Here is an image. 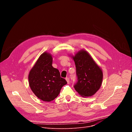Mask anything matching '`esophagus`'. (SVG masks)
Wrapping results in <instances>:
<instances>
[{
	"mask_svg": "<svg viewBox=\"0 0 132 132\" xmlns=\"http://www.w3.org/2000/svg\"><path fill=\"white\" fill-rule=\"evenodd\" d=\"M66 80L67 81V84H68L69 83V78H68V77H67V78H66Z\"/></svg>",
	"mask_w": 132,
	"mask_h": 132,
	"instance_id": "obj_1",
	"label": "esophagus"
}]
</instances>
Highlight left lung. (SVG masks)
<instances>
[{
	"mask_svg": "<svg viewBox=\"0 0 132 132\" xmlns=\"http://www.w3.org/2000/svg\"><path fill=\"white\" fill-rule=\"evenodd\" d=\"M75 62L78 81L74 88L83 97L93 96L101 87L103 71L91 56L81 50L73 55H70Z\"/></svg>",
	"mask_w": 132,
	"mask_h": 132,
	"instance_id": "8db88e82",
	"label": "left lung"
}]
</instances>
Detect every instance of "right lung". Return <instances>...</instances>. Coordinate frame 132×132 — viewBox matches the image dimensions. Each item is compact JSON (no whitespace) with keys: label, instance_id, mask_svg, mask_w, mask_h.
Instances as JSON below:
<instances>
[{"label":"right lung","instance_id":"obj_1","mask_svg":"<svg viewBox=\"0 0 132 132\" xmlns=\"http://www.w3.org/2000/svg\"><path fill=\"white\" fill-rule=\"evenodd\" d=\"M52 55L42 53L30 70L29 75V86L34 95L40 100L50 102L60 93L62 87L67 84L61 77L59 70L52 66Z\"/></svg>","mask_w":132,"mask_h":132}]
</instances>
